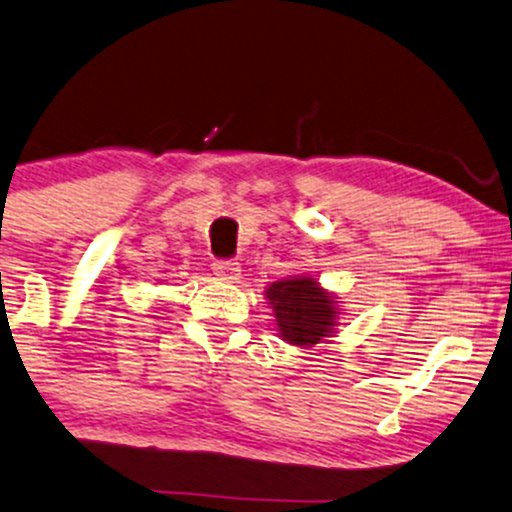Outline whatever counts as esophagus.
<instances>
[{"mask_svg": "<svg viewBox=\"0 0 512 512\" xmlns=\"http://www.w3.org/2000/svg\"><path fill=\"white\" fill-rule=\"evenodd\" d=\"M212 269H214V274L224 281H236L240 276L238 262H233V260H217L212 264Z\"/></svg>", "mask_w": 512, "mask_h": 512, "instance_id": "obj_1", "label": "esophagus"}]
</instances>
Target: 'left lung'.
Segmentation results:
<instances>
[{
    "instance_id": "8db88e82",
    "label": "left lung",
    "mask_w": 512,
    "mask_h": 512,
    "mask_svg": "<svg viewBox=\"0 0 512 512\" xmlns=\"http://www.w3.org/2000/svg\"><path fill=\"white\" fill-rule=\"evenodd\" d=\"M272 305L283 341L298 348H312L336 329L338 307L334 295L310 276L274 281L264 291Z\"/></svg>"
}]
</instances>
